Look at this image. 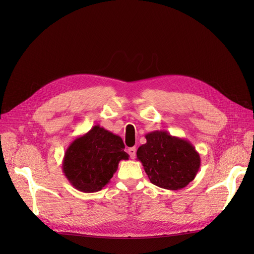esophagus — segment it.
I'll use <instances>...</instances> for the list:
<instances>
[{
	"mask_svg": "<svg viewBox=\"0 0 254 254\" xmlns=\"http://www.w3.org/2000/svg\"><path fill=\"white\" fill-rule=\"evenodd\" d=\"M128 153H129L130 158L134 159V158H135V153H136V148H135V147H130V148H128Z\"/></svg>",
	"mask_w": 254,
	"mask_h": 254,
	"instance_id": "34e87169",
	"label": "esophagus"
}]
</instances>
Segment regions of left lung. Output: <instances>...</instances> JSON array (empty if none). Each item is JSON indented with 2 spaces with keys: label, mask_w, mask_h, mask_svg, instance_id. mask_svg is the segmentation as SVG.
Wrapping results in <instances>:
<instances>
[{
  "label": "left lung",
  "mask_w": 254,
  "mask_h": 254,
  "mask_svg": "<svg viewBox=\"0 0 254 254\" xmlns=\"http://www.w3.org/2000/svg\"><path fill=\"white\" fill-rule=\"evenodd\" d=\"M146 143L136 151L150 182L165 190L186 188L200 168V156L190 141L156 130L145 135Z\"/></svg>",
  "instance_id": "left-lung-1"
}]
</instances>
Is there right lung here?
<instances>
[{
    "label": "right lung",
    "instance_id": "1",
    "mask_svg": "<svg viewBox=\"0 0 254 254\" xmlns=\"http://www.w3.org/2000/svg\"><path fill=\"white\" fill-rule=\"evenodd\" d=\"M122 137L99 125L68 145L63 172L71 186L83 193H95L110 182L120 161L128 160Z\"/></svg>",
    "mask_w": 254,
    "mask_h": 254
}]
</instances>
